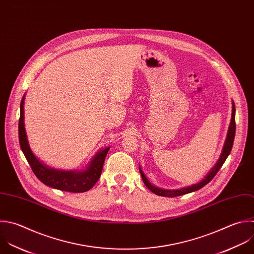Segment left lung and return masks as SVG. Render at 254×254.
<instances>
[{
  "mask_svg": "<svg viewBox=\"0 0 254 254\" xmlns=\"http://www.w3.org/2000/svg\"><path fill=\"white\" fill-rule=\"evenodd\" d=\"M235 107H234V104H232V115H231V122H230V126H229V129H228V133H227V137H226V140H225V143H224V146H223V150H222V153L220 155V158L218 159V161L216 162L215 166H213L212 170L209 172V174L205 177L204 180H202V182L196 184V185H193L191 187H188V188H184V189H181V190H161V189H157L153 186H151L148 181L146 180L145 176L143 175L142 171L139 168V173H140V176L142 178V181H143V184L145 185V187L150 190L153 193L157 194V195H161V196H167V197H175V196H180V195H184V194H187V193H190V192H192V191H195V190H200L201 188H203L205 185H207L214 177L215 175L218 173V171L220 170V167L222 166V164L224 163L225 159L227 158V156L229 155L230 151H231V148H232V145H233V140H234V135H235Z\"/></svg>",
  "mask_w": 254,
  "mask_h": 254,
  "instance_id": "8db88e82",
  "label": "left lung"
}]
</instances>
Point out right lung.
Returning a JSON list of instances; mask_svg holds the SVG:
<instances>
[{
  "mask_svg": "<svg viewBox=\"0 0 254 254\" xmlns=\"http://www.w3.org/2000/svg\"><path fill=\"white\" fill-rule=\"evenodd\" d=\"M24 100L25 97H23L20 106L21 114L19 120V140L21 148L35 176L46 186L64 191L84 192L91 190L99 181L102 175L105 158L110 147L101 150L94 157L87 170L83 172H63L45 166L34 155L28 143L24 124Z\"/></svg>",
  "mask_w": 254,
  "mask_h": 254,
  "instance_id": "add662e5",
  "label": "right lung"
}]
</instances>
